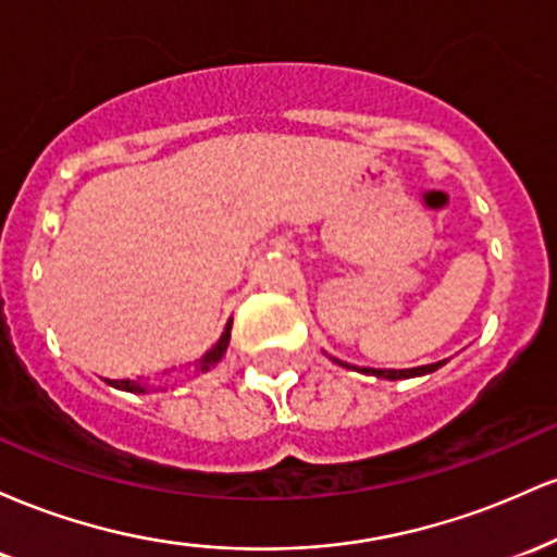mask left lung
<instances>
[{
	"label": "left lung",
	"instance_id": "left-lung-1",
	"mask_svg": "<svg viewBox=\"0 0 557 557\" xmlns=\"http://www.w3.org/2000/svg\"><path fill=\"white\" fill-rule=\"evenodd\" d=\"M330 359H332V356H330ZM332 361L341 363V367H348V363H345V361H337V359H332ZM443 363H447V361L426 363V367H417V369H359V367H354V369H356V372H361V374L380 376V380H411V376H424V374L437 372V369L443 367Z\"/></svg>",
	"mask_w": 557,
	"mask_h": 557
}]
</instances>
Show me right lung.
Wrapping results in <instances>:
<instances>
[{
    "label": "right lung",
    "instance_id": "right-lung-1",
    "mask_svg": "<svg viewBox=\"0 0 557 557\" xmlns=\"http://www.w3.org/2000/svg\"><path fill=\"white\" fill-rule=\"evenodd\" d=\"M230 327H233V322H227V327H225V332H222L220 341H216L212 348H209L207 354H203L201 359L196 361V374L209 372V369H214L216 363L222 361V356H225V350H227V345H230ZM107 385L117 387V389H125V393H136V395L157 393V389H164L162 385L151 387V385H146V382H140V380H107Z\"/></svg>",
    "mask_w": 557,
    "mask_h": 557
}]
</instances>
